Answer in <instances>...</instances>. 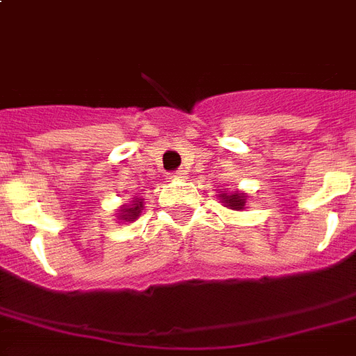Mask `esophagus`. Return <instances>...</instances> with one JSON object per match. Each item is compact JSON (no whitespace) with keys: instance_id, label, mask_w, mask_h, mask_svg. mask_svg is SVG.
<instances>
[{"instance_id":"esophagus-1","label":"esophagus","mask_w":356,"mask_h":356,"mask_svg":"<svg viewBox=\"0 0 356 356\" xmlns=\"http://www.w3.org/2000/svg\"><path fill=\"white\" fill-rule=\"evenodd\" d=\"M170 179H186V172L184 170H177V172L170 173Z\"/></svg>"}]
</instances>
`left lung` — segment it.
<instances>
[{
    "mask_svg": "<svg viewBox=\"0 0 356 356\" xmlns=\"http://www.w3.org/2000/svg\"><path fill=\"white\" fill-rule=\"evenodd\" d=\"M222 197V203L233 211H242L245 207V195L240 194V192H234V194H220Z\"/></svg>",
    "mask_w": 356,
    "mask_h": 356,
    "instance_id": "left-lung-1",
    "label": "left lung"
}]
</instances>
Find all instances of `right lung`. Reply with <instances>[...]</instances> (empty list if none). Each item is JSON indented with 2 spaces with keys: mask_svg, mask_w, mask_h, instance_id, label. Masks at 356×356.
I'll return each mask as SVG.
<instances>
[{
  "mask_svg": "<svg viewBox=\"0 0 356 356\" xmlns=\"http://www.w3.org/2000/svg\"><path fill=\"white\" fill-rule=\"evenodd\" d=\"M144 209V201L134 200L133 205H123L120 209V220H125V222H133L140 216V212Z\"/></svg>",
  "mask_w": 356,
  "mask_h": 356,
  "instance_id": "obj_1",
  "label": "right lung"
}]
</instances>
